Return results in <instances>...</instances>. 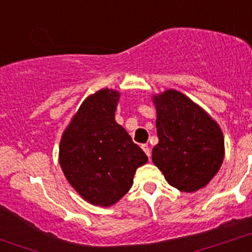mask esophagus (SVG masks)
<instances>
[{"instance_id": "esophagus-1", "label": "esophagus", "mask_w": 252, "mask_h": 252, "mask_svg": "<svg viewBox=\"0 0 252 252\" xmlns=\"http://www.w3.org/2000/svg\"><path fill=\"white\" fill-rule=\"evenodd\" d=\"M142 149H143L144 151V153L147 154V156L149 157V158H151V149H149V147H148V144H142Z\"/></svg>"}]
</instances>
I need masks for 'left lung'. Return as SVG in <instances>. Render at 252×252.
<instances>
[{"label":"left lung","mask_w":252,"mask_h":252,"mask_svg":"<svg viewBox=\"0 0 252 252\" xmlns=\"http://www.w3.org/2000/svg\"><path fill=\"white\" fill-rule=\"evenodd\" d=\"M159 142L154 165L169 185L184 192L205 188L224 159V137L218 124L183 93L169 89L153 96Z\"/></svg>","instance_id":"1"}]
</instances>
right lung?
Here are the masks:
<instances>
[{
    "label": "right lung",
    "mask_w": 252,
    "mask_h": 252,
    "mask_svg": "<svg viewBox=\"0 0 252 252\" xmlns=\"http://www.w3.org/2000/svg\"><path fill=\"white\" fill-rule=\"evenodd\" d=\"M120 93L100 89L89 95L64 129L60 165L72 188L95 206L109 207L128 192L144 152L115 121Z\"/></svg>",
    "instance_id": "add662e5"
}]
</instances>
